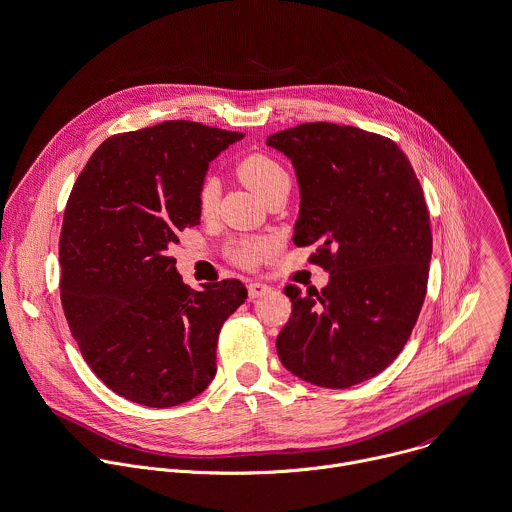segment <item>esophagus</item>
Masks as SVG:
<instances>
[{"label": "esophagus", "instance_id": "obj_1", "mask_svg": "<svg viewBox=\"0 0 512 512\" xmlns=\"http://www.w3.org/2000/svg\"><path fill=\"white\" fill-rule=\"evenodd\" d=\"M247 289H249V297H251V299L263 297L265 293H269V291H271V287H269V285L259 283V281H251V283L247 285Z\"/></svg>", "mask_w": 512, "mask_h": 512}]
</instances>
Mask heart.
Segmentation results:
<instances>
[{
  "label": "heart",
  "instance_id": "heart-1",
  "mask_svg": "<svg viewBox=\"0 0 512 512\" xmlns=\"http://www.w3.org/2000/svg\"><path fill=\"white\" fill-rule=\"evenodd\" d=\"M235 173L247 187H251L261 197H265L273 187H277L279 183L289 179L285 167L277 159H273L271 155L261 153V151L243 155L235 163ZM217 193H219L217 181L213 177H205L197 191V207H199L201 215L207 217L215 211ZM277 249H279V241L275 237L255 235V237L233 239L227 249V255L239 267L255 269L257 265L273 259Z\"/></svg>",
  "mask_w": 512,
  "mask_h": 512
}]
</instances>
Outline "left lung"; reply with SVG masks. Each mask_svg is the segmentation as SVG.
Wrapping results in <instances>:
<instances>
[{"instance_id": "1", "label": "left lung", "mask_w": 512, "mask_h": 512, "mask_svg": "<svg viewBox=\"0 0 512 512\" xmlns=\"http://www.w3.org/2000/svg\"><path fill=\"white\" fill-rule=\"evenodd\" d=\"M299 179L293 243L329 273L321 291L287 285L277 337L295 377L347 389L385 371L407 345L427 295L433 233L423 187L399 145L351 125L301 123L267 137Z\"/></svg>"}]
</instances>
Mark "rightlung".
<instances>
[{
  "label": "right lung",
  "instance_id": "add662e5",
  "mask_svg": "<svg viewBox=\"0 0 512 512\" xmlns=\"http://www.w3.org/2000/svg\"><path fill=\"white\" fill-rule=\"evenodd\" d=\"M243 133L163 121L107 137L79 173L59 237V297L91 371L119 397L175 407L217 373L223 323L247 299L239 279L193 291L169 247L199 225L209 161Z\"/></svg>",
  "mask_w": 512,
  "mask_h": 512
}]
</instances>
